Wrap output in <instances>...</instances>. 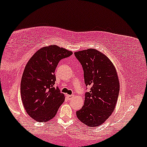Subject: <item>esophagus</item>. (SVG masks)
<instances>
[{
  "mask_svg": "<svg viewBox=\"0 0 147 147\" xmlns=\"http://www.w3.org/2000/svg\"><path fill=\"white\" fill-rule=\"evenodd\" d=\"M67 98L68 100H70L71 99V98H74V95H67Z\"/></svg>",
  "mask_w": 147,
  "mask_h": 147,
  "instance_id": "esophagus-1",
  "label": "esophagus"
}]
</instances>
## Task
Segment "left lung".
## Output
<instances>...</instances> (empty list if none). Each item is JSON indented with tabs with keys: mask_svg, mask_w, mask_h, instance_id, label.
<instances>
[{
	"mask_svg": "<svg viewBox=\"0 0 147 147\" xmlns=\"http://www.w3.org/2000/svg\"><path fill=\"white\" fill-rule=\"evenodd\" d=\"M74 55L83 68L86 87L90 88L85 94L84 106L76 115L88 126L101 125L111 115L117 102L120 84L116 68L96 49L82 50Z\"/></svg>",
	"mask_w": 147,
	"mask_h": 147,
	"instance_id": "8db88e82",
	"label": "left lung"
}]
</instances>
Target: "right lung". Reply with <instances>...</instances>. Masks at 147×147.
Instances as JSON below:
<instances>
[{
  "label": "right lung",
  "mask_w": 147,
  "mask_h": 147,
  "mask_svg": "<svg viewBox=\"0 0 147 147\" xmlns=\"http://www.w3.org/2000/svg\"><path fill=\"white\" fill-rule=\"evenodd\" d=\"M72 53L59 46H47L38 50L26 65L21 78V96L26 112L36 121L51 120L65 100L64 94L54 87V73L60 60Z\"/></svg>",
  "instance_id": "add662e5"
}]
</instances>
